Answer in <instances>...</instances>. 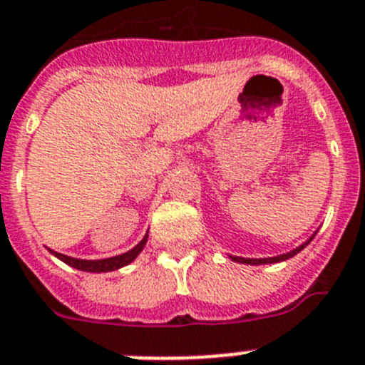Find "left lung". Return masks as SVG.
I'll return each instance as SVG.
<instances>
[{"label": "left lung", "instance_id": "1", "mask_svg": "<svg viewBox=\"0 0 365 365\" xmlns=\"http://www.w3.org/2000/svg\"><path fill=\"white\" fill-rule=\"evenodd\" d=\"M315 237V235H313ZM313 237L309 240H307V242H304L302 246H299V248H295L293 250V252H289V253H284V255H279V257H272V259H242V257H232L233 260H235V262H242V264H273V262H280V260H286V259H292L293 255H297V253L300 252V250H304L307 246V244L312 242L313 240Z\"/></svg>", "mask_w": 365, "mask_h": 365}]
</instances>
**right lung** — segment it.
Instances as JSON below:
<instances>
[{
    "label": "right lung",
    "instance_id": "1",
    "mask_svg": "<svg viewBox=\"0 0 365 365\" xmlns=\"http://www.w3.org/2000/svg\"><path fill=\"white\" fill-rule=\"evenodd\" d=\"M145 244H146V237L141 240V242L137 244L135 248L130 250V252L123 253V255L110 257V259H103V260L72 259V257L61 255V253L52 252V250H50V253L58 257V259L63 260L65 264H68V266L76 267V269H81V272H90V273H103V272H113V269H119V267H123V266H126V264L132 262V260L143 252Z\"/></svg>",
    "mask_w": 365,
    "mask_h": 365
}]
</instances>
